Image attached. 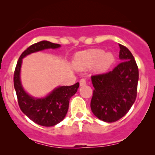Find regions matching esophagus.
I'll return each mask as SVG.
<instances>
[{
	"label": "esophagus",
	"instance_id": "obj_1",
	"mask_svg": "<svg viewBox=\"0 0 155 155\" xmlns=\"http://www.w3.org/2000/svg\"><path fill=\"white\" fill-rule=\"evenodd\" d=\"M79 84H80V86H84L86 84V80L85 79H81L79 81Z\"/></svg>",
	"mask_w": 155,
	"mask_h": 155
}]
</instances>
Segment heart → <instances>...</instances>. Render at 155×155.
I'll list each match as a JSON object with an SVG mask.
<instances>
[{
  "label": "heart",
  "mask_w": 155,
  "mask_h": 155,
  "mask_svg": "<svg viewBox=\"0 0 155 155\" xmlns=\"http://www.w3.org/2000/svg\"><path fill=\"white\" fill-rule=\"evenodd\" d=\"M115 62V57L111 52L104 53L101 49H90L78 53L74 60L76 69L85 70L94 67L98 73L107 71Z\"/></svg>",
  "instance_id": "obj_1"
}]
</instances>
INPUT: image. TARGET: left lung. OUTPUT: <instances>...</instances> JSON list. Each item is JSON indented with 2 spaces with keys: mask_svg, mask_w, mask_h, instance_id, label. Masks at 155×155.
Here are the masks:
<instances>
[{
  "mask_svg": "<svg viewBox=\"0 0 155 155\" xmlns=\"http://www.w3.org/2000/svg\"><path fill=\"white\" fill-rule=\"evenodd\" d=\"M119 63L112 71L91 76L94 87L91 107L95 116L112 123L124 117L137 96L138 68L132 53L119 44Z\"/></svg>",
  "mask_w": 155,
  "mask_h": 155,
  "instance_id": "obj_1",
  "label": "left lung"
}]
</instances>
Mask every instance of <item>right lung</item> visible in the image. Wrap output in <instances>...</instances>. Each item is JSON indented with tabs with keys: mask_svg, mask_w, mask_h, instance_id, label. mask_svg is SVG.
<instances>
[{
	"mask_svg": "<svg viewBox=\"0 0 155 155\" xmlns=\"http://www.w3.org/2000/svg\"><path fill=\"white\" fill-rule=\"evenodd\" d=\"M60 46L59 44L46 40L33 44L22 53L15 68L14 87L20 110L32 121L43 127H53L63 120L68 110L70 98L77 92L79 83L71 86H59L44 98H35L28 95L22 86L21 64L23 59L32 53Z\"/></svg>",
	"mask_w": 155,
	"mask_h": 155,
	"instance_id": "obj_1",
	"label": "right lung"
}]
</instances>
